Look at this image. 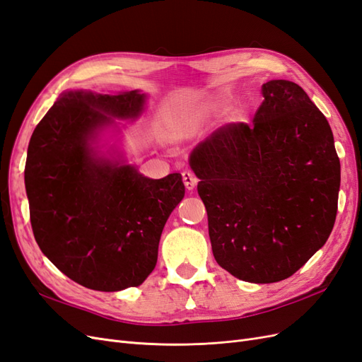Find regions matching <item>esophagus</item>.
<instances>
[{"label": "esophagus", "mask_w": 362, "mask_h": 362, "mask_svg": "<svg viewBox=\"0 0 362 362\" xmlns=\"http://www.w3.org/2000/svg\"><path fill=\"white\" fill-rule=\"evenodd\" d=\"M182 181H184V185H185V189H187V190H193L196 182H198V180H196L194 175L189 170L182 172Z\"/></svg>", "instance_id": "esophagus-1"}]
</instances>
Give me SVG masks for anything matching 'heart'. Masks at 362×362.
Instances as JSON below:
<instances>
[{"instance_id":"obj_1","label":"heart","mask_w":362,"mask_h":362,"mask_svg":"<svg viewBox=\"0 0 362 362\" xmlns=\"http://www.w3.org/2000/svg\"><path fill=\"white\" fill-rule=\"evenodd\" d=\"M225 108V103L222 100H210L199 107L198 113H196V120L198 122H204V120L210 119L216 115L221 113Z\"/></svg>"}]
</instances>
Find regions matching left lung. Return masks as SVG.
<instances>
[{
    "instance_id": "8db88e82",
    "label": "left lung",
    "mask_w": 362,
    "mask_h": 362,
    "mask_svg": "<svg viewBox=\"0 0 362 362\" xmlns=\"http://www.w3.org/2000/svg\"><path fill=\"white\" fill-rule=\"evenodd\" d=\"M252 124L231 122L190 156L217 264L255 284L290 278L329 237L339 158L329 122L299 84L261 86Z\"/></svg>"
}]
</instances>
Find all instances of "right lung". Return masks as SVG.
<instances>
[{
  "instance_id": "obj_1",
  "label": "right lung",
  "mask_w": 362,
  "mask_h": 362,
  "mask_svg": "<svg viewBox=\"0 0 362 362\" xmlns=\"http://www.w3.org/2000/svg\"><path fill=\"white\" fill-rule=\"evenodd\" d=\"M145 95L64 92L33 131L25 163L30 222L40 250L83 287H137L184 198L181 173L151 180L95 156L89 140L112 117H137Z\"/></svg>"
}]
</instances>
